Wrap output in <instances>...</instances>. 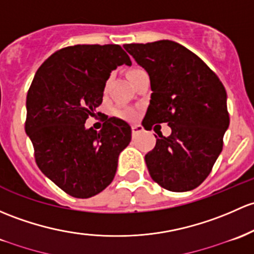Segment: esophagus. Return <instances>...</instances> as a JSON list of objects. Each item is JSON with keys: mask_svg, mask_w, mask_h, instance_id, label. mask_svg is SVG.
<instances>
[{"mask_svg": "<svg viewBox=\"0 0 254 254\" xmlns=\"http://www.w3.org/2000/svg\"><path fill=\"white\" fill-rule=\"evenodd\" d=\"M131 130H132V134L136 135V134H138V132L143 131V127H142V125H140V124H132Z\"/></svg>", "mask_w": 254, "mask_h": 254, "instance_id": "obj_1", "label": "esophagus"}]
</instances>
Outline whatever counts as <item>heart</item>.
I'll return each instance as SVG.
<instances>
[{"label":"heart","mask_w":254,"mask_h":254,"mask_svg":"<svg viewBox=\"0 0 254 254\" xmlns=\"http://www.w3.org/2000/svg\"><path fill=\"white\" fill-rule=\"evenodd\" d=\"M138 70H140L138 68L131 69V70H129V73H127V76L132 75V74L136 73V71H138ZM116 114L118 117H120V118H125V119H131V118H134V117H135V112L132 111V109H130V108H118V109H116Z\"/></svg>","instance_id":"b5f03b06"}]
</instances>
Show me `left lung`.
<instances>
[{
	"mask_svg": "<svg viewBox=\"0 0 254 254\" xmlns=\"http://www.w3.org/2000/svg\"><path fill=\"white\" fill-rule=\"evenodd\" d=\"M147 71L151 101L142 125L168 123L172 134H158L145 156L151 178L163 189L190 191L205 180L223 149L229 127L226 91L217 74L178 42L161 40L124 45Z\"/></svg>",
	"mask_w": 254,
	"mask_h": 254,
	"instance_id": "obj_1",
	"label": "left lung"
}]
</instances>
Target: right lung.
Listing matches in <instances>:
<instances>
[{
	"mask_svg": "<svg viewBox=\"0 0 254 254\" xmlns=\"http://www.w3.org/2000/svg\"><path fill=\"white\" fill-rule=\"evenodd\" d=\"M123 64L131 61L119 45L64 47L37 69L26 95L25 132L37 167L76 198L95 196L113 181L131 140L130 125L118 118H106L100 131L85 127L112 70Z\"/></svg>",
	"mask_w": 254,
	"mask_h": 254,
	"instance_id": "obj_1",
	"label": "right lung"
}]
</instances>
